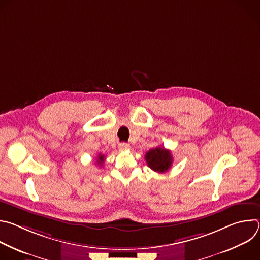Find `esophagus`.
Masks as SVG:
<instances>
[{"instance_id":"34e87169","label":"esophagus","mask_w":260,"mask_h":260,"mask_svg":"<svg viewBox=\"0 0 260 260\" xmlns=\"http://www.w3.org/2000/svg\"><path fill=\"white\" fill-rule=\"evenodd\" d=\"M129 149V145L127 143H120L119 144V150L120 151H124V150H128Z\"/></svg>"}]
</instances>
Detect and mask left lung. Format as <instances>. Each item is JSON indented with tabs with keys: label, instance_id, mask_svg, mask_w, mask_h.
<instances>
[{
	"label": "left lung",
	"instance_id": "8db88e82",
	"mask_svg": "<svg viewBox=\"0 0 260 260\" xmlns=\"http://www.w3.org/2000/svg\"><path fill=\"white\" fill-rule=\"evenodd\" d=\"M146 162L151 170L157 173H165L171 169L173 157L171 151L164 147H156L150 149L145 155Z\"/></svg>",
	"mask_w": 260,
	"mask_h": 260
}]
</instances>
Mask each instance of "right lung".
Masks as SVG:
<instances>
[{"instance_id": "1", "label": "right lung", "mask_w": 260, "mask_h": 260, "mask_svg": "<svg viewBox=\"0 0 260 260\" xmlns=\"http://www.w3.org/2000/svg\"><path fill=\"white\" fill-rule=\"evenodd\" d=\"M104 155H102V154H99L98 155V159H96V162H98V165H103V162H104Z\"/></svg>"}]
</instances>
